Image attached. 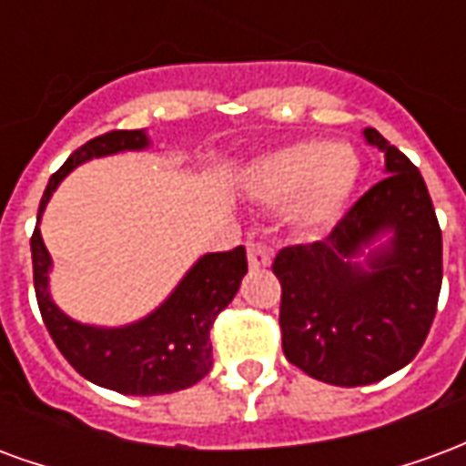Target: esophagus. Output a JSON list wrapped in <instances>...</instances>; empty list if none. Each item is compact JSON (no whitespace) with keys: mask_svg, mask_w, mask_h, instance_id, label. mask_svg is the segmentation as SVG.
<instances>
[{"mask_svg":"<svg viewBox=\"0 0 466 466\" xmlns=\"http://www.w3.org/2000/svg\"><path fill=\"white\" fill-rule=\"evenodd\" d=\"M247 254H249V267H254V269L269 267V262H272V247L262 239H249Z\"/></svg>","mask_w":466,"mask_h":466,"instance_id":"obj_1","label":"esophagus"}]
</instances>
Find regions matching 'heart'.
Returning a JSON list of instances; mask_svg holds the SVG:
<instances>
[{"mask_svg":"<svg viewBox=\"0 0 466 466\" xmlns=\"http://www.w3.org/2000/svg\"><path fill=\"white\" fill-rule=\"evenodd\" d=\"M360 177V159L344 144L307 142L272 154L254 172V192L272 204L297 199L304 229H327L342 217Z\"/></svg>","mask_w":466,"mask_h":466,"instance_id":"obj_1","label":"heart"}]
</instances>
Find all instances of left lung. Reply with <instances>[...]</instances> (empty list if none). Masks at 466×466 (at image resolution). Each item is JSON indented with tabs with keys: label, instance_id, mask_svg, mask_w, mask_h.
I'll return each instance as SVG.
<instances>
[{
	"label": "left lung",
	"instance_id": "1",
	"mask_svg": "<svg viewBox=\"0 0 466 466\" xmlns=\"http://www.w3.org/2000/svg\"><path fill=\"white\" fill-rule=\"evenodd\" d=\"M367 142L387 154V177L370 187L324 239L277 252L284 357L337 387L371 384L410 364L430 334L441 289V229L427 184L407 154L377 129ZM384 228L392 247L370 270L350 264Z\"/></svg>",
	"mask_w": 466,
	"mask_h": 466
}]
</instances>
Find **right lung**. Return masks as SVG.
Wrapping results in <instances>:
<instances>
[{"instance_id": "right-lung-1", "label": "right lung", "mask_w": 466, "mask_h": 466, "mask_svg": "<svg viewBox=\"0 0 466 466\" xmlns=\"http://www.w3.org/2000/svg\"><path fill=\"white\" fill-rule=\"evenodd\" d=\"M142 147H147V134L139 129H112L82 144L49 177L36 217H42L56 184L76 164L92 157ZM32 269L42 322L65 360L85 380L99 387L119 394L154 397L187 390L209 374L214 364L209 329L239 289V282L247 274V252L244 247H234L229 252L202 257L157 312L124 329L85 327L56 309L46 292L49 252L42 242L39 227H35L32 234Z\"/></svg>"}]
</instances>
